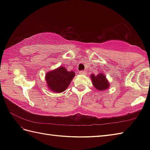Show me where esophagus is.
Wrapping results in <instances>:
<instances>
[{
  "label": "esophagus",
  "instance_id": "esophagus-1",
  "mask_svg": "<svg viewBox=\"0 0 150 150\" xmlns=\"http://www.w3.org/2000/svg\"><path fill=\"white\" fill-rule=\"evenodd\" d=\"M86 72L85 71H79V74L80 75H86Z\"/></svg>",
  "mask_w": 150,
  "mask_h": 150
}]
</instances>
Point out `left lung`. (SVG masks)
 Returning <instances> with one entry per match:
<instances>
[{
  "mask_svg": "<svg viewBox=\"0 0 150 150\" xmlns=\"http://www.w3.org/2000/svg\"><path fill=\"white\" fill-rule=\"evenodd\" d=\"M91 79L93 86L98 91L106 90L110 87L109 82H108L106 78V76L103 73H99L97 75L91 74Z\"/></svg>",
  "mask_w": 150,
  "mask_h": 150,
  "instance_id": "obj_1",
  "label": "left lung"
}]
</instances>
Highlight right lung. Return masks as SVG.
Segmentation results:
<instances>
[{
    "mask_svg": "<svg viewBox=\"0 0 150 150\" xmlns=\"http://www.w3.org/2000/svg\"><path fill=\"white\" fill-rule=\"evenodd\" d=\"M75 77L74 71H68L63 66L47 72L46 75L47 86L55 93L64 91Z\"/></svg>",
    "mask_w": 150,
    "mask_h": 150,
    "instance_id": "add662e5",
    "label": "right lung"
}]
</instances>
